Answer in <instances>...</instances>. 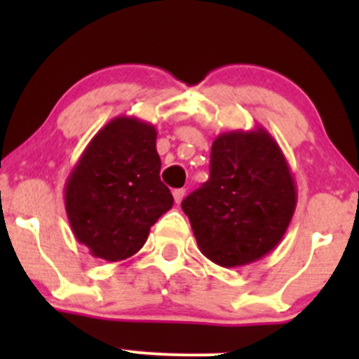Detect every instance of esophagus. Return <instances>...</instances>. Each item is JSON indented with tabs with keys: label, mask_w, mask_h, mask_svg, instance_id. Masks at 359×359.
Returning <instances> with one entry per match:
<instances>
[{
	"label": "esophagus",
	"mask_w": 359,
	"mask_h": 359,
	"mask_svg": "<svg viewBox=\"0 0 359 359\" xmlns=\"http://www.w3.org/2000/svg\"><path fill=\"white\" fill-rule=\"evenodd\" d=\"M184 196H186V189H175V191H173V200H175V203L182 201Z\"/></svg>",
	"instance_id": "esophagus-1"
}]
</instances>
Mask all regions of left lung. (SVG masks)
Segmentation results:
<instances>
[{
    "mask_svg": "<svg viewBox=\"0 0 359 359\" xmlns=\"http://www.w3.org/2000/svg\"><path fill=\"white\" fill-rule=\"evenodd\" d=\"M297 189L283 151L262 126L220 133L210 179L182 201L201 253L240 267L273 252L287 233Z\"/></svg>",
    "mask_w": 359,
    "mask_h": 359,
    "instance_id": "8db88e82",
    "label": "left lung"
}]
</instances>
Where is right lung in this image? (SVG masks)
Here are the masks:
<instances>
[{
	"instance_id": "obj_1",
	"label": "right lung",
	"mask_w": 359,
	"mask_h": 359,
	"mask_svg": "<svg viewBox=\"0 0 359 359\" xmlns=\"http://www.w3.org/2000/svg\"><path fill=\"white\" fill-rule=\"evenodd\" d=\"M156 128L128 116L111 119L69 173L64 201L72 234L97 259L118 262L139 252L173 205L159 179Z\"/></svg>"
}]
</instances>
